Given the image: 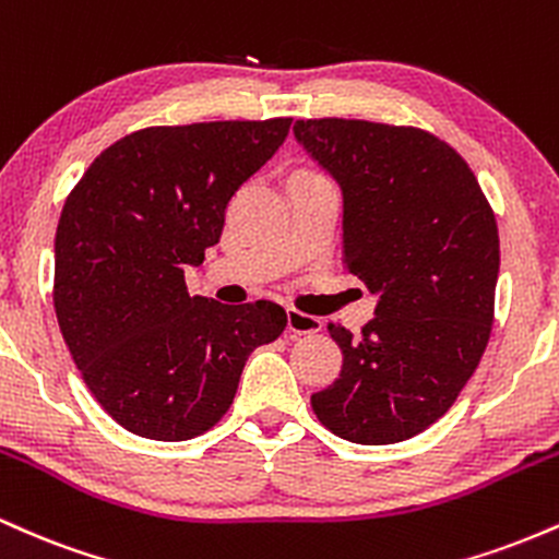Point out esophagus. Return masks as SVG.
Segmentation results:
<instances>
[{"label":"esophagus","mask_w":559,"mask_h":559,"mask_svg":"<svg viewBox=\"0 0 559 559\" xmlns=\"http://www.w3.org/2000/svg\"><path fill=\"white\" fill-rule=\"evenodd\" d=\"M323 329V320L316 316H307L301 310H288V331L297 333V336H305V333H318Z\"/></svg>","instance_id":"esophagus-1"}]
</instances>
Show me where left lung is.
Returning a JSON list of instances; mask_svg holds the SVG:
<instances>
[{"mask_svg":"<svg viewBox=\"0 0 559 559\" xmlns=\"http://www.w3.org/2000/svg\"><path fill=\"white\" fill-rule=\"evenodd\" d=\"M344 189V267L378 294L360 336L329 323L342 373L312 413L355 444L413 439L452 407L491 336L497 217L457 150L415 126L297 120Z\"/></svg>","mask_w":559,"mask_h":559,"instance_id":"1","label":"left lung"}]
</instances>
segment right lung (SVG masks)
<instances>
[{
	"label": "right lung",
	"mask_w": 559,
	"mask_h": 559,
	"mask_svg": "<svg viewBox=\"0 0 559 559\" xmlns=\"http://www.w3.org/2000/svg\"><path fill=\"white\" fill-rule=\"evenodd\" d=\"M292 118L150 126L107 146L55 234V312L83 383L126 431L186 441L221 423L249 355L286 329L258 299L189 297L183 267L221 241L241 183Z\"/></svg>",
	"instance_id": "obj_1"
}]
</instances>
